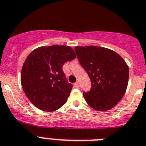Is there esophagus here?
<instances>
[{
  "mask_svg": "<svg viewBox=\"0 0 146 146\" xmlns=\"http://www.w3.org/2000/svg\"><path fill=\"white\" fill-rule=\"evenodd\" d=\"M73 86H74V87L76 88H78L79 87V84H78V82H76L74 84H73Z\"/></svg>",
  "mask_w": 146,
  "mask_h": 146,
  "instance_id": "34e87169",
  "label": "esophagus"
}]
</instances>
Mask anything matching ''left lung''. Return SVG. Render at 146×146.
I'll list each match as a JSON object with an SVG mask.
<instances>
[{"instance_id":"8db88e82","label":"left lung","mask_w":146,"mask_h":146,"mask_svg":"<svg viewBox=\"0 0 146 146\" xmlns=\"http://www.w3.org/2000/svg\"><path fill=\"white\" fill-rule=\"evenodd\" d=\"M75 51L91 80V90L83 93L86 102L96 111L111 110L120 102L127 90L129 67L125 60L105 47L76 46Z\"/></svg>"}]
</instances>
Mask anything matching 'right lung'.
<instances>
[{
    "label": "right lung",
    "mask_w": 146,
    "mask_h": 146,
    "mask_svg": "<svg viewBox=\"0 0 146 146\" xmlns=\"http://www.w3.org/2000/svg\"><path fill=\"white\" fill-rule=\"evenodd\" d=\"M76 57L71 47L60 45L38 47L27 56L21 71V84L35 107L52 112L67 102L73 85L65 78L62 66Z\"/></svg>",
    "instance_id": "add662e5"
}]
</instances>
